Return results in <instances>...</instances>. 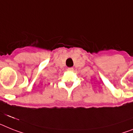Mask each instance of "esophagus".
<instances>
[{"instance_id":"esophagus-1","label":"esophagus","mask_w":133,"mask_h":133,"mask_svg":"<svg viewBox=\"0 0 133 133\" xmlns=\"http://www.w3.org/2000/svg\"><path fill=\"white\" fill-rule=\"evenodd\" d=\"M68 71H73L74 68H68Z\"/></svg>"}]
</instances>
